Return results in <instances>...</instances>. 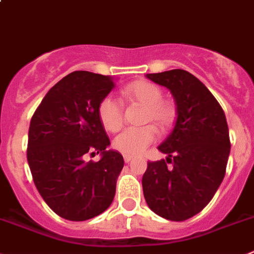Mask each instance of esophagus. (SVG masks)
<instances>
[{"mask_svg": "<svg viewBox=\"0 0 254 254\" xmlns=\"http://www.w3.org/2000/svg\"><path fill=\"white\" fill-rule=\"evenodd\" d=\"M132 159H133V156H129V155H125V156H123V160H125L126 164H128V162H131Z\"/></svg>", "mask_w": 254, "mask_h": 254, "instance_id": "obj_1", "label": "esophagus"}]
</instances>
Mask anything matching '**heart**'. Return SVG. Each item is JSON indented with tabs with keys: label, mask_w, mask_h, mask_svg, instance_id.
Here are the masks:
<instances>
[{
	"label": "heart",
	"mask_w": 254,
	"mask_h": 254,
	"mask_svg": "<svg viewBox=\"0 0 254 254\" xmlns=\"http://www.w3.org/2000/svg\"><path fill=\"white\" fill-rule=\"evenodd\" d=\"M126 103H139L145 106L142 122H153L160 131L173 128L178 120V108L170 101L162 99L164 92L159 85L148 80L132 81L122 89ZM98 117L104 128L116 132L125 122L123 103L117 98L107 95L98 104ZM157 131L152 125L142 127H129L113 139V147L123 155L136 156L142 153L156 139Z\"/></svg>",
	"instance_id": "b5f03b06"
}]
</instances>
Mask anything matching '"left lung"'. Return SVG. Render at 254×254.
Masks as SVG:
<instances>
[{"mask_svg": "<svg viewBox=\"0 0 254 254\" xmlns=\"http://www.w3.org/2000/svg\"><path fill=\"white\" fill-rule=\"evenodd\" d=\"M146 76L173 93L178 120L159 146L166 160L147 162L143 195L153 213L183 222L208 205L224 179L230 152L227 118L210 90L189 71L174 69Z\"/></svg>", "mask_w": 254, "mask_h": 254, "instance_id": "8db88e82", "label": "left lung"}]
</instances>
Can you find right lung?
Returning <instances> with one entry per match:
<instances>
[{"mask_svg": "<svg viewBox=\"0 0 254 254\" xmlns=\"http://www.w3.org/2000/svg\"><path fill=\"white\" fill-rule=\"evenodd\" d=\"M115 87L109 75L78 70L51 88L30 122L27 162L37 191L59 217L73 222L109 208L122 171L120 152L106 150L109 138L98 104ZM101 153L102 159L85 162Z\"/></svg>", "mask_w": 254, "mask_h": 254, "instance_id": "add662e5", "label": "right lung"}]
</instances>
